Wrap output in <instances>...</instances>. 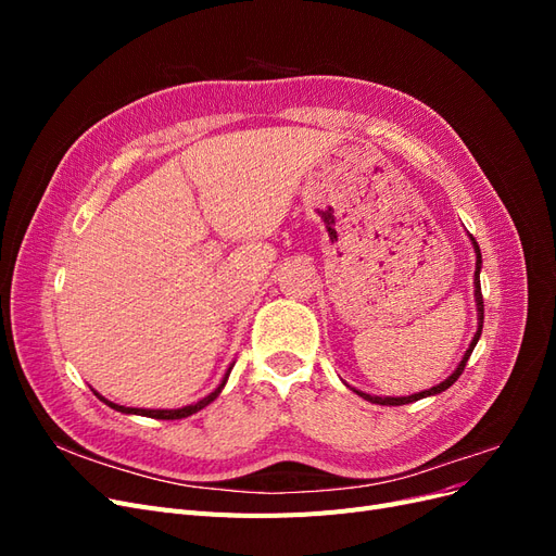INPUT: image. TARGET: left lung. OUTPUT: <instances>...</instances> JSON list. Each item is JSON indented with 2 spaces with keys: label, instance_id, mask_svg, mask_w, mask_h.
<instances>
[{
  "label": "left lung",
  "instance_id": "1",
  "mask_svg": "<svg viewBox=\"0 0 556 556\" xmlns=\"http://www.w3.org/2000/svg\"><path fill=\"white\" fill-rule=\"evenodd\" d=\"M468 237H470V233H468ZM470 243H473V248H476V276H473V285H476V306H478V331H476V336H473V341H470L468 350L464 352V357H462L459 366L454 368V374H452L447 380H443L441 384L431 387V390L417 392V394H410V396H371V394H366V392H359V390H355V392H357L362 399L371 401V403H378V406H403V403H413V401H419V399H425V396L441 394V392H445V390H447V387H452L454 382H457V378L462 376L464 366H466V362H468V357H470V352H473L476 343L480 341V333H482V319H484V304H482V290H480V268H482V255H480V245H478V241H476L473 237H470Z\"/></svg>",
  "mask_w": 556,
  "mask_h": 556
}]
</instances>
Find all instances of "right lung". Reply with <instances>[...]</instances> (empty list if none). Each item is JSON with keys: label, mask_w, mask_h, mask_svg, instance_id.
<instances>
[{"label": "right lung", "mask_w": 556, "mask_h": 556, "mask_svg": "<svg viewBox=\"0 0 556 556\" xmlns=\"http://www.w3.org/2000/svg\"><path fill=\"white\" fill-rule=\"evenodd\" d=\"M229 374H231V366L227 368V374H225V378H223V382H220V387H217V390H213L208 396H204L201 401H197V403H192V406H182V408H176V410H146V408H127V406H117V403H113V401H109V399H104V396H99L97 392V396L102 399L106 406H111L113 410H117V413H127V415H146V417H155V419H182V417H190L192 413H197V410H201V408H206L211 401H215L217 399V394L223 392V387H225V382H227V378H229Z\"/></svg>", "instance_id": "add662e5"}]
</instances>
